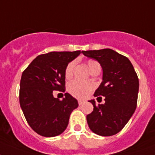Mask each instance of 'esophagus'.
Here are the masks:
<instances>
[{
	"label": "esophagus",
	"instance_id": "34e87169",
	"mask_svg": "<svg viewBox=\"0 0 155 155\" xmlns=\"http://www.w3.org/2000/svg\"><path fill=\"white\" fill-rule=\"evenodd\" d=\"M84 103H85V101H82V100H79V101H78L79 105H81V104H83Z\"/></svg>",
	"mask_w": 155,
	"mask_h": 155
}]
</instances>
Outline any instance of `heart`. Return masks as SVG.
<instances>
[{
    "label": "heart",
    "instance_id": "heart-1",
    "mask_svg": "<svg viewBox=\"0 0 155 155\" xmlns=\"http://www.w3.org/2000/svg\"><path fill=\"white\" fill-rule=\"evenodd\" d=\"M99 64L94 60H89L87 62L89 70H91L94 66ZM75 66V62H71L67 65L66 70H65V77L66 79H70L73 75L74 69ZM93 88V85L89 83H84L79 81H73L69 83L68 91L72 96L78 98H83L86 97L89 93Z\"/></svg>",
    "mask_w": 155,
    "mask_h": 155
}]
</instances>
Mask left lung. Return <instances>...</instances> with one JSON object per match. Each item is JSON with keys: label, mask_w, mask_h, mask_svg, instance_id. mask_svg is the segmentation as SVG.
I'll return each instance as SVG.
<instances>
[{"label": "left lung", "mask_w": 155, "mask_h": 155, "mask_svg": "<svg viewBox=\"0 0 155 155\" xmlns=\"http://www.w3.org/2000/svg\"><path fill=\"white\" fill-rule=\"evenodd\" d=\"M97 60L102 67V82L94 97H104V104H96L90 100L93 111L87 115V123L93 132L101 136L116 135L124 128L136 108L139 78L130 60L109 48L82 51Z\"/></svg>", "instance_id": "obj_1"}]
</instances>
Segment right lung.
I'll return each instance as SVG.
<instances>
[{
  "label": "right lung",
  "instance_id": "1",
  "mask_svg": "<svg viewBox=\"0 0 155 155\" xmlns=\"http://www.w3.org/2000/svg\"><path fill=\"white\" fill-rule=\"evenodd\" d=\"M81 54L52 51L37 56L21 76L20 104L29 126L44 137L62 134L68 126L71 112L78 102L69 93L59 101L54 90L65 92L66 66Z\"/></svg>",
  "mask_w": 155,
  "mask_h": 155
}]
</instances>
